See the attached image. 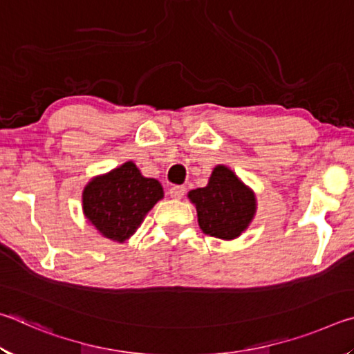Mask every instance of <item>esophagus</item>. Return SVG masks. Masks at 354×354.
<instances>
[{
    "instance_id": "obj_1",
    "label": "esophagus",
    "mask_w": 354,
    "mask_h": 354,
    "mask_svg": "<svg viewBox=\"0 0 354 354\" xmlns=\"http://www.w3.org/2000/svg\"><path fill=\"white\" fill-rule=\"evenodd\" d=\"M185 194V185H173L170 189V196L175 200H181Z\"/></svg>"
}]
</instances>
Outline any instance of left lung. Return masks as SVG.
Returning a JSON list of instances; mask_svg holds the SVG:
<instances>
[{"label":"left lung","instance_id":"8db88e82","mask_svg":"<svg viewBox=\"0 0 354 354\" xmlns=\"http://www.w3.org/2000/svg\"><path fill=\"white\" fill-rule=\"evenodd\" d=\"M205 234L232 241L250 226L256 214V195L225 165L212 170L206 187L189 192Z\"/></svg>","mask_w":354,"mask_h":354}]
</instances>
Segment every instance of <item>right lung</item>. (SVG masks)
Segmentation results:
<instances>
[{
	"mask_svg": "<svg viewBox=\"0 0 354 354\" xmlns=\"http://www.w3.org/2000/svg\"><path fill=\"white\" fill-rule=\"evenodd\" d=\"M164 189L158 179L145 178L134 162H124L93 178L82 192L86 218L111 241L123 243L142 225Z\"/></svg>",
	"mask_w": 354,
	"mask_h": 354,
	"instance_id": "1",
	"label": "right lung"
}]
</instances>
